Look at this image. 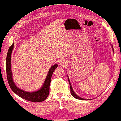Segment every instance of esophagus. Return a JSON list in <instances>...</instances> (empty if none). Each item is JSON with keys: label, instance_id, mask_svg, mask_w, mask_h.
<instances>
[{"label": "esophagus", "instance_id": "34e87169", "mask_svg": "<svg viewBox=\"0 0 121 121\" xmlns=\"http://www.w3.org/2000/svg\"><path fill=\"white\" fill-rule=\"evenodd\" d=\"M60 64L61 65H63V66H65L66 65V62L65 61V60H61L60 61Z\"/></svg>", "mask_w": 121, "mask_h": 121}]
</instances>
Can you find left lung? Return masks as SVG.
<instances>
[{"label":"left lung","instance_id":"1","mask_svg":"<svg viewBox=\"0 0 121 121\" xmlns=\"http://www.w3.org/2000/svg\"><path fill=\"white\" fill-rule=\"evenodd\" d=\"M112 48H113V47H112ZM68 79H69V85H70V93H71V94L72 95V96H73V97H74V98H75L76 99H79V100H86V99H83V98H81V97H79L78 96H77L75 93H74V92L73 91V89H72V86H71V83H70V81H69V78H68Z\"/></svg>","mask_w":121,"mask_h":121}]
</instances>
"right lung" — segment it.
<instances>
[{
    "mask_svg": "<svg viewBox=\"0 0 121 121\" xmlns=\"http://www.w3.org/2000/svg\"><path fill=\"white\" fill-rule=\"evenodd\" d=\"M14 43L9 48L6 57V74L8 82L11 89L14 93L19 97L27 101L33 102H42L47 99L50 92V85L53 72L57 67V65H52L48 72L45 82L42 87L38 91L29 92L24 91L18 87L14 84L12 79V71L11 70V56L13 49Z\"/></svg>",
    "mask_w": 121,
    "mask_h": 121,
    "instance_id": "right-lung-1",
    "label": "right lung"
}]
</instances>
